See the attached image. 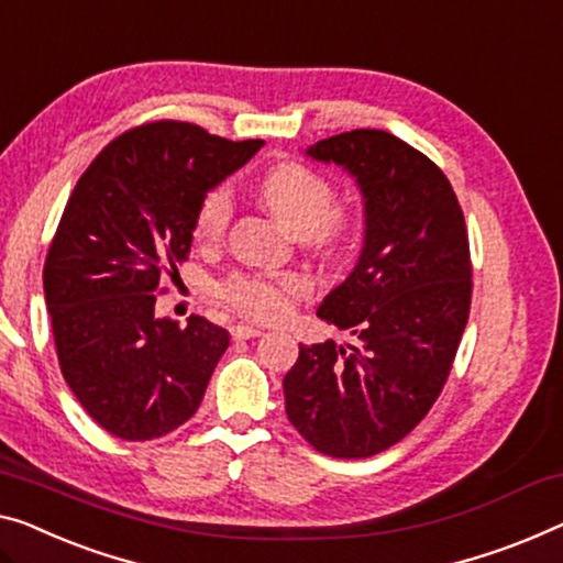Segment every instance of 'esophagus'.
<instances>
[{
	"label": "esophagus",
	"instance_id": "1",
	"mask_svg": "<svg viewBox=\"0 0 563 563\" xmlns=\"http://www.w3.org/2000/svg\"><path fill=\"white\" fill-rule=\"evenodd\" d=\"M255 335H263V329H260V325L240 323V325H234V329H232L234 341H247V339H255Z\"/></svg>",
	"mask_w": 563,
	"mask_h": 563
}]
</instances>
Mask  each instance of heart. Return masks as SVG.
<instances>
[{"label": "heart", "mask_w": 563, "mask_h": 563, "mask_svg": "<svg viewBox=\"0 0 563 563\" xmlns=\"http://www.w3.org/2000/svg\"><path fill=\"white\" fill-rule=\"evenodd\" d=\"M263 205L300 240L310 255L335 260L351 247L356 217L335 207L339 195L329 176L303 164H280L257 184ZM232 201L228 189H212L201 197L195 217V234L205 247H217L228 238ZM222 298L240 316L253 321H280L292 303L306 298L310 285L298 273H234L222 283Z\"/></svg>", "instance_id": "obj_1"}]
</instances>
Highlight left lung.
<instances>
[{
  "label": "left lung",
  "instance_id": "obj_1",
  "mask_svg": "<svg viewBox=\"0 0 563 563\" xmlns=\"http://www.w3.org/2000/svg\"><path fill=\"white\" fill-rule=\"evenodd\" d=\"M308 154L364 191L362 257L318 308L362 343L300 346L285 412L323 455L372 457L422 422L452 372L473 298L465 217L440 166L387 131L339 133Z\"/></svg>",
  "mask_w": 563,
  "mask_h": 563
}]
</instances>
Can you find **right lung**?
Wrapping results in <instances>:
<instances>
[{
  "instance_id": "1",
  "label": "right lung",
  "mask_w": 563,
  "mask_h": 563,
  "mask_svg": "<svg viewBox=\"0 0 563 563\" xmlns=\"http://www.w3.org/2000/svg\"><path fill=\"white\" fill-rule=\"evenodd\" d=\"M260 146L151 121L75 184L45 257V303L63 379L113 438H164L199 409L230 335L201 316L156 318V296L189 260L201 197Z\"/></svg>"
}]
</instances>
